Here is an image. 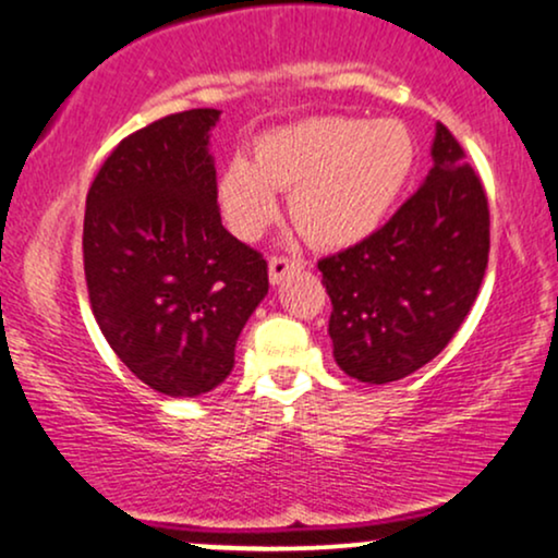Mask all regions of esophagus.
<instances>
[{"label":"esophagus","mask_w":558,"mask_h":558,"mask_svg":"<svg viewBox=\"0 0 558 558\" xmlns=\"http://www.w3.org/2000/svg\"><path fill=\"white\" fill-rule=\"evenodd\" d=\"M304 265L306 262L301 257H283V254H272L270 257V283L278 286L288 272L301 270Z\"/></svg>","instance_id":"1"}]
</instances>
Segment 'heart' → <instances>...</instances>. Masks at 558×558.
Wrapping results in <instances>:
<instances>
[{"label": "heart", "instance_id": "heart-1", "mask_svg": "<svg viewBox=\"0 0 558 558\" xmlns=\"http://www.w3.org/2000/svg\"><path fill=\"white\" fill-rule=\"evenodd\" d=\"M415 166V143L398 119L308 117L259 134L252 163L231 160L218 179L228 226L257 239L291 192L293 223L317 246L359 244L392 213Z\"/></svg>", "mask_w": 558, "mask_h": 558}]
</instances>
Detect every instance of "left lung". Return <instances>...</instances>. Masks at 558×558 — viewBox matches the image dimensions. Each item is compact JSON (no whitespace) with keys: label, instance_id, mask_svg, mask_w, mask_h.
Returning <instances> with one entry per match:
<instances>
[{"label":"left lung","instance_id":"8db88e82","mask_svg":"<svg viewBox=\"0 0 558 558\" xmlns=\"http://www.w3.org/2000/svg\"><path fill=\"white\" fill-rule=\"evenodd\" d=\"M434 169L379 231L319 259L332 355L348 377L387 385L445 351L488 265V199L465 150L436 124Z\"/></svg>","mask_w":558,"mask_h":558}]
</instances>
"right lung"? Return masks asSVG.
<instances>
[{"mask_svg": "<svg viewBox=\"0 0 558 558\" xmlns=\"http://www.w3.org/2000/svg\"><path fill=\"white\" fill-rule=\"evenodd\" d=\"M218 109L171 113L111 150L85 199L83 259L100 332L169 398L218 387L267 262L220 223L210 130Z\"/></svg>", "mask_w": 558, "mask_h": 558, "instance_id": "add662e5", "label": "right lung"}]
</instances>
